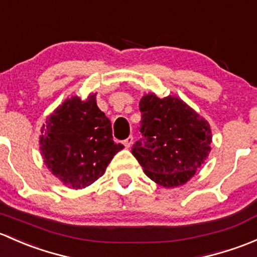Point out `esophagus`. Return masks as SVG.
<instances>
[{"instance_id":"obj_1","label":"esophagus","mask_w":257,"mask_h":257,"mask_svg":"<svg viewBox=\"0 0 257 257\" xmlns=\"http://www.w3.org/2000/svg\"><path fill=\"white\" fill-rule=\"evenodd\" d=\"M134 144V137L132 136H128L127 139L126 140H123V145H125V147L126 148H130L131 147V145Z\"/></svg>"}]
</instances>
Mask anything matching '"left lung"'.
I'll return each instance as SVG.
<instances>
[{"mask_svg": "<svg viewBox=\"0 0 257 257\" xmlns=\"http://www.w3.org/2000/svg\"><path fill=\"white\" fill-rule=\"evenodd\" d=\"M142 139L132 155L148 178L162 187L187 183L207 160L211 131L208 121L179 97L144 95L140 101Z\"/></svg>", "mask_w": 257, "mask_h": 257, "instance_id": "1", "label": "left lung"}]
</instances>
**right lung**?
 I'll return each instance as SVG.
<instances>
[{
  "label": "right lung",
  "instance_id": "1",
  "mask_svg": "<svg viewBox=\"0 0 257 257\" xmlns=\"http://www.w3.org/2000/svg\"><path fill=\"white\" fill-rule=\"evenodd\" d=\"M96 95L67 99L47 118L39 137L48 169L65 186L81 189L105 173L123 146L112 139L109 118L97 107Z\"/></svg>",
  "mask_w": 257,
  "mask_h": 257
}]
</instances>
